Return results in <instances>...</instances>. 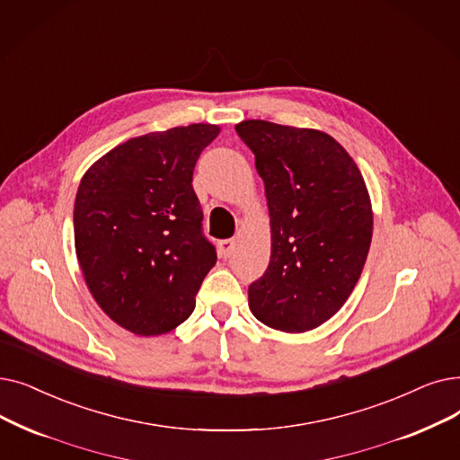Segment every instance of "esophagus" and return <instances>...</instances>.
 Segmentation results:
<instances>
[{"instance_id":"1","label":"esophagus","mask_w":460,"mask_h":460,"mask_svg":"<svg viewBox=\"0 0 460 460\" xmlns=\"http://www.w3.org/2000/svg\"><path fill=\"white\" fill-rule=\"evenodd\" d=\"M233 248H234V243H233V241H219V243H217V252H219V257H224V259L231 255Z\"/></svg>"}]
</instances>
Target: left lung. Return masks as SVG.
<instances>
[{
  "instance_id": "left-lung-1",
  "label": "left lung",
  "mask_w": 460,
  "mask_h": 460,
  "mask_svg": "<svg viewBox=\"0 0 460 460\" xmlns=\"http://www.w3.org/2000/svg\"><path fill=\"white\" fill-rule=\"evenodd\" d=\"M270 216V261L248 288L252 314L276 331L306 332L344 306L361 278L372 205L353 157L319 129L244 119Z\"/></svg>"
}]
</instances>
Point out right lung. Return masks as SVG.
<instances>
[{
	"instance_id": "add662e5",
	"label": "right lung",
	"mask_w": 460,
	"mask_h": 460,
	"mask_svg": "<svg viewBox=\"0 0 460 460\" xmlns=\"http://www.w3.org/2000/svg\"><path fill=\"white\" fill-rule=\"evenodd\" d=\"M217 135V126L191 124L129 138L99 157L78 186V265L99 308L133 334L184 323L216 265L191 178Z\"/></svg>"
}]
</instances>
